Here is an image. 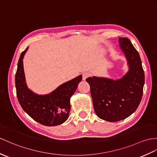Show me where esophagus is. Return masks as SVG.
Segmentation results:
<instances>
[{
    "mask_svg": "<svg viewBox=\"0 0 157 157\" xmlns=\"http://www.w3.org/2000/svg\"><path fill=\"white\" fill-rule=\"evenodd\" d=\"M90 75H91V74H90V72H84V73L82 74V78H83V80H85L88 77H89Z\"/></svg>",
    "mask_w": 157,
    "mask_h": 157,
    "instance_id": "esophagus-1",
    "label": "esophagus"
}]
</instances>
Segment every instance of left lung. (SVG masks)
<instances>
[{
    "label": "left lung",
    "mask_w": 157,
    "mask_h": 157,
    "mask_svg": "<svg viewBox=\"0 0 157 157\" xmlns=\"http://www.w3.org/2000/svg\"><path fill=\"white\" fill-rule=\"evenodd\" d=\"M121 48L127 57L129 71L121 79L89 77L86 79L97 115L102 120L117 122L135 111L143 93L144 73L138 51L127 38H119Z\"/></svg>",
    "instance_id": "obj_1"
}]
</instances>
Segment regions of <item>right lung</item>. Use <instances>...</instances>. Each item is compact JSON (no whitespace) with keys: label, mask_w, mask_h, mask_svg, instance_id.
<instances>
[{"label":"right lung","mask_w":157,"mask_h":157,"mask_svg":"<svg viewBox=\"0 0 157 157\" xmlns=\"http://www.w3.org/2000/svg\"><path fill=\"white\" fill-rule=\"evenodd\" d=\"M27 49L21 53L15 75L18 101L22 109L41 124L51 127L62 124L68 117L70 98L82 81V75L63 84L48 94H34L26 86L25 78L22 59Z\"/></svg>","instance_id":"obj_1"}]
</instances>
